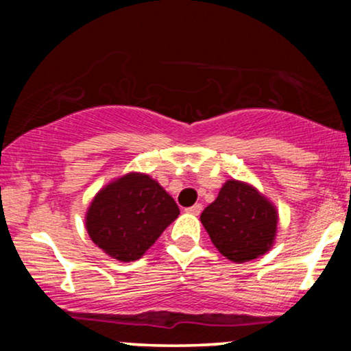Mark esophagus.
<instances>
[{"label": "esophagus", "instance_id": "1", "mask_svg": "<svg viewBox=\"0 0 351 351\" xmlns=\"http://www.w3.org/2000/svg\"><path fill=\"white\" fill-rule=\"evenodd\" d=\"M201 211H203V206H201L199 203L195 204V206H191V208H186V213H189V215H195V216H198Z\"/></svg>", "mask_w": 351, "mask_h": 351}]
</instances>
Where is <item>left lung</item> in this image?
I'll use <instances>...</instances> for the list:
<instances>
[{
	"label": "left lung",
	"mask_w": 351,
	"mask_h": 351,
	"mask_svg": "<svg viewBox=\"0 0 351 351\" xmlns=\"http://www.w3.org/2000/svg\"><path fill=\"white\" fill-rule=\"evenodd\" d=\"M199 219L217 251L232 263L243 264L271 251L279 213L251 183L228 180Z\"/></svg>",
	"instance_id": "obj_1"
}]
</instances>
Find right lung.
<instances>
[{"mask_svg":"<svg viewBox=\"0 0 351 351\" xmlns=\"http://www.w3.org/2000/svg\"><path fill=\"white\" fill-rule=\"evenodd\" d=\"M180 215L175 199L147 173L130 171L99 189L86 213V229L107 256L140 259Z\"/></svg>","mask_w":351,"mask_h":351,"instance_id":"add662e5","label":"right lung"}]
</instances>
